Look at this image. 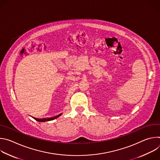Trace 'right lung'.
<instances>
[{
	"label": "right lung",
	"instance_id": "obj_1",
	"mask_svg": "<svg viewBox=\"0 0 160 160\" xmlns=\"http://www.w3.org/2000/svg\"><path fill=\"white\" fill-rule=\"evenodd\" d=\"M62 115V113L59 114V115L56 116V117H51V118H33L35 120L38 121V122H48V121H51V120H53L57 118H58L59 117H60L61 115Z\"/></svg>",
	"mask_w": 160,
	"mask_h": 160
}]
</instances>
